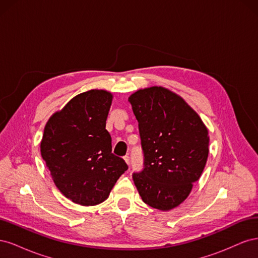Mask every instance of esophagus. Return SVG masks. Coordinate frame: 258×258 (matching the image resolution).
<instances>
[{"instance_id":"esophagus-1","label":"esophagus","mask_w":258,"mask_h":258,"mask_svg":"<svg viewBox=\"0 0 258 258\" xmlns=\"http://www.w3.org/2000/svg\"><path fill=\"white\" fill-rule=\"evenodd\" d=\"M123 160H124V161H126V163H127V165H129V161H130V159H129V157H128V156H124V157H123Z\"/></svg>"}]
</instances>
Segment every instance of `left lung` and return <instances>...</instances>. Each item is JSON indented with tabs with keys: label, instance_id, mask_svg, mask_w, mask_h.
<instances>
[{
	"label": "left lung",
	"instance_id": "obj_1",
	"mask_svg": "<svg viewBox=\"0 0 258 258\" xmlns=\"http://www.w3.org/2000/svg\"><path fill=\"white\" fill-rule=\"evenodd\" d=\"M139 122L144 169L134 173L142 200L170 211L189 196L209 155V131L197 112L161 86L139 89L128 98Z\"/></svg>",
	"mask_w": 258,
	"mask_h": 258
}]
</instances>
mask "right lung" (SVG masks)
I'll return each mask as SVG.
<instances>
[{"mask_svg": "<svg viewBox=\"0 0 258 258\" xmlns=\"http://www.w3.org/2000/svg\"><path fill=\"white\" fill-rule=\"evenodd\" d=\"M113 95L91 89L53 113L44 128L41 154L64 197L81 206L105 201L127 163L112 154L105 129Z\"/></svg>", "mask_w": 258, "mask_h": 258, "instance_id": "right-lung-1", "label": "right lung"}]
</instances>
